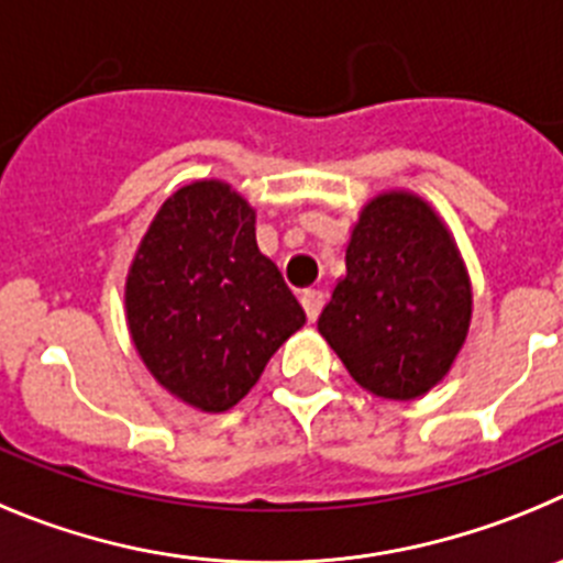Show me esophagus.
Wrapping results in <instances>:
<instances>
[{"instance_id":"1","label":"esophagus","mask_w":563,"mask_h":563,"mask_svg":"<svg viewBox=\"0 0 563 563\" xmlns=\"http://www.w3.org/2000/svg\"><path fill=\"white\" fill-rule=\"evenodd\" d=\"M300 302L302 308H306L308 322H313V319L319 317V311H322V306H325V294L319 291V288H306V291L300 294Z\"/></svg>"}]
</instances>
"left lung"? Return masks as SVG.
Segmentation results:
<instances>
[{
  "mask_svg": "<svg viewBox=\"0 0 563 563\" xmlns=\"http://www.w3.org/2000/svg\"><path fill=\"white\" fill-rule=\"evenodd\" d=\"M344 266L319 333L369 393L393 401L429 393L471 319L468 277L438 216L409 194L378 196L353 227Z\"/></svg>",
  "mask_w": 563,
  "mask_h": 563,
  "instance_id": "obj_1",
  "label": "left lung"
}]
</instances>
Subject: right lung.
<instances>
[{"instance_id":"right-lung-1","label":"right lung","mask_w":563,"mask_h":563,"mask_svg":"<svg viewBox=\"0 0 563 563\" xmlns=\"http://www.w3.org/2000/svg\"><path fill=\"white\" fill-rule=\"evenodd\" d=\"M125 308L156 382L205 412L235 407L306 322L257 250L252 207L221 181L187 185L162 205L131 266Z\"/></svg>"}]
</instances>
